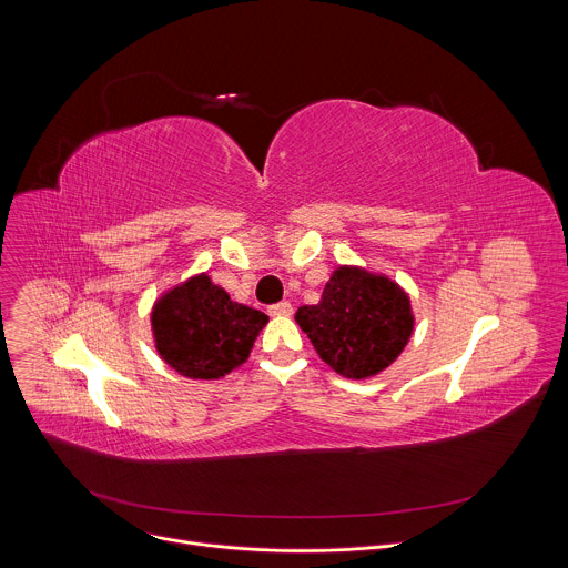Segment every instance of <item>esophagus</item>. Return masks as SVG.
Segmentation results:
<instances>
[{"instance_id":"1","label":"esophagus","mask_w":568,"mask_h":568,"mask_svg":"<svg viewBox=\"0 0 568 568\" xmlns=\"http://www.w3.org/2000/svg\"><path fill=\"white\" fill-rule=\"evenodd\" d=\"M292 312H294V307H292V303H287V301H281V303H276V305L270 307V314H272V316H290Z\"/></svg>"}]
</instances>
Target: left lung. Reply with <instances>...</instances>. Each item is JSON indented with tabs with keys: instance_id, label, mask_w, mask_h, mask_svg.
Masks as SVG:
<instances>
[{
	"instance_id": "obj_1",
	"label": "left lung",
	"mask_w": 568,
	"mask_h": 568,
	"mask_svg": "<svg viewBox=\"0 0 568 568\" xmlns=\"http://www.w3.org/2000/svg\"><path fill=\"white\" fill-rule=\"evenodd\" d=\"M296 323L316 355L348 379L388 368L414 335L412 298L395 281L357 265H339L316 305H301Z\"/></svg>"
}]
</instances>
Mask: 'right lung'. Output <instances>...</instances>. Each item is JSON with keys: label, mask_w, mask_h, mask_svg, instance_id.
I'll use <instances>...</instances> for the list:
<instances>
[{"label": "right lung", "mask_w": 568, "mask_h": 568, "mask_svg": "<svg viewBox=\"0 0 568 568\" xmlns=\"http://www.w3.org/2000/svg\"><path fill=\"white\" fill-rule=\"evenodd\" d=\"M267 321L204 272L161 294L150 312L159 357L191 379H220L245 364Z\"/></svg>", "instance_id": "1"}]
</instances>
